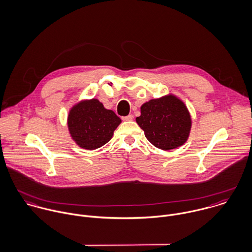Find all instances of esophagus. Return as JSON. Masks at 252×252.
<instances>
[{"instance_id": "1", "label": "esophagus", "mask_w": 252, "mask_h": 252, "mask_svg": "<svg viewBox=\"0 0 252 252\" xmlns=\"http://www.w3.org/2000/svg\"><path fill=\"white\" fill-rule=\"evenodd\" d=\"M122 119H123V121H126V122H127V121H132V120H133V116H132V115H128V116L123 117Z\"/></svg>"}]
</instances>
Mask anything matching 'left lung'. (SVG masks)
<instances>
[{"label": "left lung", "mask_w": 252, "mask_h": 252, "mask_svg": "<svg viewBox=\"0 0 252 252\" xmlns=\"http://www.w3.org/2000/svg\"><path fill=\"white\" fill-rule=\"evenodd\" d=\"M136 123L144 130L149 142L165 151L175 149L187 141L192 124L187 107L173 95L144 103Z\"/></svg>", "instance_id": "left-lung-1"}]
</instances>
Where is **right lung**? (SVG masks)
Segmentation results:
<instances>
[{
	"mask_svg": "<svg viewBox=\"0 0 252 252\" xmlns=\"http://www.w3.org/2000/svg\"><path fill=\"white\" fill-rule=\"evenodd\" d=\"M121 122L112 110L105 109L97 99L77 104L68 116L72 138L80 147L88 150H94L106 144Z\"/></svg>",
	"mask_w": 252,
	"mask_h": 252,
	"instance_id": "obj_1",
	"label": "right lung"
}]
</instances>
